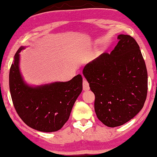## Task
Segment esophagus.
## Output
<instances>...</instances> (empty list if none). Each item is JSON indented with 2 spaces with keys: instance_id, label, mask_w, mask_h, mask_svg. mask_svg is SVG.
Returning a JSON list of instances; mask_svg holds the SVG:
<instances>
[{
  "instance_id": "obj_1",
  "label": "esophagus",
  "mask_w": 157,
  "mask_h": 157,
  "mask_svg": "<svg viewBox=\"0 0 157 157\" xmlns=\"http://www.w3.org/2000/svg\"><path fill=\"white\" fill-rule=\"evenodd\" d=\"M90 87H89V82H87L86 79H83V90L84 91H88L89 90Z\"/></svg>"
}]
</instances>
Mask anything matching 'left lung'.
I'll list each match as a JSON object with an SVG mask.
<instances>
[{
  "mask_svg": "<svg viewBox=\"0 0 157 157\" xmlns=\"http://www.w3.org/2000/svg\"><path fill=\"white\" fill-rule=\"evenodd\" d=\"M110 54L84 66L83 75L95 94L98 118L109 127L123 125L142 109L147 98V72L136 40L120 34Z\"/></svg>",
  "mask_w": 157,
  "mask_h": 157,
  "instance_id": "obj_1",
  "label": "left lung"
}]
</instances>
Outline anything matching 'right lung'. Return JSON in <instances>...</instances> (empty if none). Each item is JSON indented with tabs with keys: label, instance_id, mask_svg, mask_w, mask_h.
<instances>
[{
	"label": "right lung",
	"instance_id": "add662e5",
	"mask_svg": "<svg viewBox=\"0 0 157 157\" xmlns=\"http://www.w3.org/2000/svg\"><path fill=\"white\" fill-rule=\"evenodd\" d=\"M20 47L10 70L9 83L16 111L31 128L44 132H56L67 121L74 103L82 91V77L78 75L68 82H56L37 86L23 81L19 70Z\"/></svg>",
	"mask_w": 157,
	"mask_h": 157
}]
</instances>
